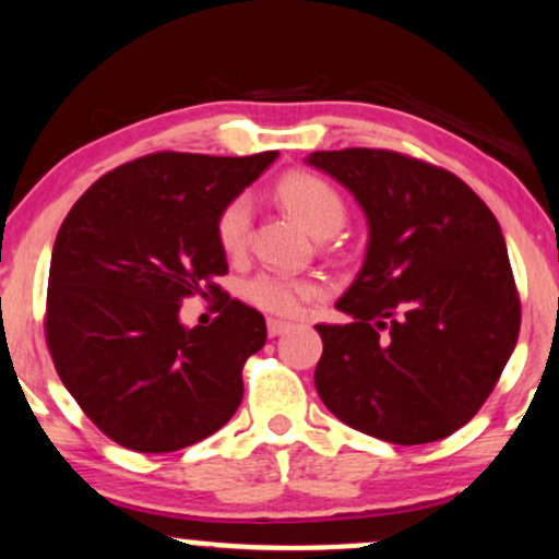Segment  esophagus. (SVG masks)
<instances>
[{
  "label": "esophagus",
  "instance_id": "esophagus-1",
  "mask_svg": "<svg viewBox=\"0 0 559 559\" xmlns=\"http://www.w3.org/2000/svg\"><path fill=\"white\" fill-rule=\"evenodd\" d=\"M288 331V322H281V320H267V335L275 338V335H284Z\"/></svg>",
  "mask_w": 559,
  "mask_h": 559
}]
</instances>
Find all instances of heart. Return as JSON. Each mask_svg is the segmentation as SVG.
<instances>
[{
	"label": "heart",
	"instance_id": "heart-1",
	"mask_svg": "<svg viewBox=\"0 0 559 559\" xmlns=\"http://www.w3.org/2000/svg\"><path fill=\"white\" fill-rule=\"evenodd\" d=\"M278 200L312 237L328 239L344 226L346 205L341 194L328 185L325 179L312 174H288L278 185ZM252 226V203L250 198H234L218 215L215 237L221 250L228 258H239L247 250ZM320 286L309 278H288V275L260 273L247 281L245 297L262 312L278 314V318H294L301 312L305 301L314 299Z\"/></svg>",
	"mask_w": 559,
	"mask_h": 559
}]
</instances>
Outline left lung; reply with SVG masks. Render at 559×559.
<instances>
[{
  "label": "left lung",
  "mask_w": 559,
  "mask_h": 559,
  "mask_svg": "<svg viewBox=\"0 0 559 559\" xmlns=\"http://www.w3.org/2000/svg\"><path fill=\"white\" fill-rule=\"evenodd\" d=\"M367 215L365 265L318 325L314 388L348 427L421 445L453 435L489 399L521 331L500 224L466 181L393 151L309 153Z\"/></svg>",
  "instance_id": "left-lung-1"
}]
</instances>
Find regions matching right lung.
<instances>
[{
    "label": "right lung",
    "instance_id": "1",
    "mask_svg": "<svg viewBox=\"0 0 559 559\" xmlns=\"http://www.w3.org/2000/svg\"><path fill=\"white\" fill-rule=\"evenodd\" d=\"M275 158L151 153L104 174L67 213L51 252L46 344L78 406L122 448L171 453L237 414L241 367L267 331L258 309L213 284L228 271L215 224ZM194 293L225 299L207 329L178 320Z\"/></svg>",
    "mask_w": 559,
    "mask_h": 559
}]
</instances>
